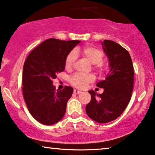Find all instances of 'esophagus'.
<instances>
[{"mask_svg": "<svg viewBox=\"0 0 155 155\" xmlns=\"http://www.w3.org/2000/svg\"><path fill=\"white\" fill-rule=\"evenodd\" d=\"M74 93L76 94H79L81 93V91H79V90H78V89H74Z\"/></svg>", "mask_w": 155, "mask_h": 155, "instance_id": "esophagus-1", "label": "esophagus"}]
</instances>
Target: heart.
<instances>
[{"label":"heart","mask_w":155,"mask_h":155,"mask_svg":"<svg viewBox=\"0 0 155 155\" xmlns=\"http://www.w3.org/2000/svg\"><path fill=\"white\" fill-rule=\"evenodd\" d=\"M79 53V50H73L66 56L65 60V67L66 69H71L75 64L77 54ZM81 54L90 63L95 64V68L98 71H102L103 64L101 61L103 59V53L98 48L93 46H86L81 50ZM94 80V76L92 74H76L73 75L70 79V81L72 85L78 88H84L88 84Z\"/></svg>","instance_id":"heart-1"}]
</instances>
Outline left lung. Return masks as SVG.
Here are the masks:
<instances>
[{
    "instance_id": "8db88e82",
    "label": "left lung",
    "mask_w": 155,
    "mask_h": 155,
    "mask_svg": "<svg viewBox=\"0 0 155 155\" xmlns=\"http://www.w3.org/2000/svg\"><path fill=\"white\" fill-rule=\"evenodd\" d=\"M101 45L109 61V71L97 87L104 89L98 94L89 91L91 101L86 107L87 115L98 123L118 118L130 102L134 85V67L129 52L117 43L104 40Z\"/></svg>"
}]
</instances>
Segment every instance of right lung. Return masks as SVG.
<instances>
[{"instance_id":"1","label":"right lung","mask_w":155,"mask_h":155,"mask_svg":"<svg viewBox=\"0 0 155 155\" xmlns=\"http://www.w3.org/2000/svg\"><path fill=\"white\" fill-rule=\"evenodd\" d=\"M81 41L49 38L39 44L25 61L23 70V94L29 112L45 125H53L65 114L73 88L56 90L53 79L65 69V60Z\"/></svg>"}]
</instances>
